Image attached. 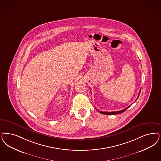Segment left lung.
<instances>
[{
  "label": "left lung",
  "mask_w": 161,
  "mask_h": 161,
  "mask_svg": "<svg viewBox=\"0 0 161 161\" xmlns=\"http://www.w3.org/2000/svg\"><path fill=\"white\" fill-rule=\"evenodd\" d=\"M140 92H141V89L140 90L139 95H138V97H137V99H138V97H139V94H140ZM130 106L131 105H130L129 106H128L127 108H126L125 109H122V110H121V111H115V112H103V111H99V112L101 113V114H105V115H116V114H120V113H121V112H124V111H125V110H127L128 108H129Z\"/></svg>",
  "instance_id": "left-lung-1"
}]
</instances>
